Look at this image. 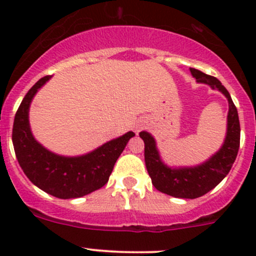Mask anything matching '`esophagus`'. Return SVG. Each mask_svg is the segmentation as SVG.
Instances as JSON below:
<instances>
[{"label": "esophagus", "mask_w": 256, "mask_h": 256, "mask_svg": "<svg viewBox=\"0 0 256 256\" xmlns=\"http://www.w3.org/2000/svg\"><path fill=\"white\" fill-rule=\"evenodd\" d=\"M141 128H142V125H136L135 126V131H136V132H138V131H140Z\"/></svg>", "instance_id": "34e87169"}]
</instances>
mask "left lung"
<instances>
[{
	"label": "left lung",
	"mask_w": 256,
	"mask_h": 256,
	"mask_svg": "<svg viewBox=\"0 0 256 256\" xmlns=\"http://www.w3.org/2000/svg\"><path fill=\"white\" fill-rule=\"evenodd\" d=\"M190 70L197 82L218 90L228 100L226 132L220 148L197 166L172 167L164 164L157 148L156 140L151 134L141 131L138 135L144 142V162L154 188L172 197L194 200L213 190L230 171L239 151L240 124L236 105L222 82L198 69L190 68Z\"/></svg>",
	"instance_id": "obj_1"
}]
</instances>
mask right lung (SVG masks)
I'll use <instances>...</instances> for the list:
<instances>
[{"label": "right lung", "mask_w": 256, "mask_h": 256, "mask_svg": "<svg viewBox=\"0 0 256 256\" xmlns=\"http://www.w3.org/2000/svg\"><path fill=\"white\" fill-rule=\"evenodd\" d=\"M50 78L48 76L38 80L23 98L14 116L12 142L18 164L33 184L62 200L80 198L105 186L114 164L135 134L128 131L80 156L49 151L33 136L30 108L38 90Z\"/></svg>", "instance_id": "obj_1"}]
</instances>
